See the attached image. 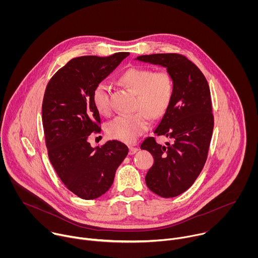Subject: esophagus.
Instances as JSON below:
<instances>
[{
	"mask_svg": "<svg viewBox=\"0 0 258 258\" xmlns=\"http://www.w3.org/2000/svg\"><path fill=\"white\" fill-rule=\"evenodd\" d=\"M137 151H138V148L137 147H130V155H134L135 153H137Z\"/></svg>",
	"mask_w": 258,
	"mask_h": 258,
	"instance_id": "34e87169",
	"label": "esophagus"
}]
</instances>
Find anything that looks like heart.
<instances>
[{
    "label": "heart",
    "instance_id": "b5f03b06",
    "mask_svg": "<svg viewBox=\"0 0 258 258\" xmlns=\"http://www.w3.org/2000/svg\"><path fill=\"white\" fill-rule=\"evenodd\" d=\"M120 84L134 94L136 100L134 109L137 112L118 115L106 123L107 135L114 140L134 143L149 126V116L153 119L165 114L171 103L174 84L167 71L154 72L146 67H131L119 78ZM92 100L97 111L102 115L110 113L109 88L105 83H99L92 94Z\"/></svg>",
    "mask_w": 258,
    "mask_h": 258
}]
</instances>
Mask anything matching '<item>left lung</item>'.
Listing matches in <instances>:
<instances>
[{
    "label": "left lung",
    "mask_w": 258,
    "mask_h": 258,
    "mask_svg": "<svg viewBox=\"0 0 258 258\" xmlns=\"http://www.w3.org/2000/svg\"><path fill=\"white\" fill-rule=\"evenodd\" d=\"M137 59L165 67L173 80L171 103L154 131L172 143L162 146L149 137L141 149L154 157L146 185L160 197H175L193 185L207 159L214 124L209 86L201 70L183 55L151 54Z\"/></svg>",
    "instance_id": "obj_1"
}]
</instances>
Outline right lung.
<instances>
[{
  "label": "right lung",
  "mask_w": 258,
  "mask_h": 258,
  "mask_svg": "<svg viewBox=\"0 0 258 258\" xmlns=\"http://www.w3.org/2000/svg\"><path fill=\"white\" fill-rule=\"evenodd\" d=\"M128 55L73 58L55 73L45 91L42 116L49 159L65 187L85 200L96 199L110 189L128 153L119 141L96 148L88 142L92 133H101L93 91Z\"/></svg>",
  "instance_id": "add662e5"
}]
</instances>
